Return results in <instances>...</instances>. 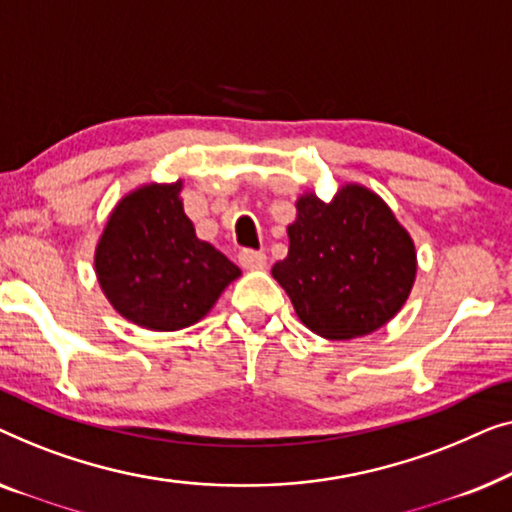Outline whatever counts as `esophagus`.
<instances>
[{
    "label": "esophagus",
    "mask_w": 512,
    "mask_h": 512,
    "mask_svg": "<svg viewBox=\"0 0 512 512\" xmlns=\"http://www.w3.org/2000/svg\"><path fill=\"white\" fill-rule=\"evenodd\" d=\"M239 264L243 266V269L248 271H255V269H264L266 266V253H262V250H241L239 253Z\"/></svg>",
    "instance_id": "obj_1"
}]
</instances>
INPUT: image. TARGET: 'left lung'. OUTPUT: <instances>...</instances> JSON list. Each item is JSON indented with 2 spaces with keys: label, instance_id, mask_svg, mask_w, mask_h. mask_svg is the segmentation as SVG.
<instances>
[{
  "label": "left lung",
  "instance_id": "1",
  "mask_svg": "<svg viewBox=\"0 0 512 512\" xmlns=\"http://www.w3.org/2000/svg\"><path fill=\"white\" fill-rule=\"evenodd\" d=\"M273 278L315 334L345 341L390 322L415 283V246L390 206L362 185L325 201L304 194Z\"/></svg>",
  "mask_w": 512,
  "mask_h": 512
}]
</instances>
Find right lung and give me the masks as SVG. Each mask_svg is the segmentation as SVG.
<instances>
[{
	"label": "right lung",
	"mask_w": 512,
	"mask_h": 512,
	"mask_svg": "<svg viewBox=\"0 0 512 512\" xmlns=\"http://www.w3.org/2000/svg\"><path fill=\"white\" fill-rule=\"evenodd\" d=\"M181 181L146 185L115 206L97 243L99 285L122 318L153 331L190 327L241 276L199 241L183 211Z\"/></svg>",
	"instance_id": "1"
}]
</instances>
